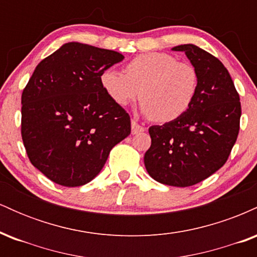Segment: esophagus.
I'll return each mask as SVG.
<instances>
[{"label":"esophagus","instance_id":"34e87169","mask_svg":"<svg viewBox=\"0 0 257 257\" xmlns=\"http://www.w3.org/2000/svg\"><path fill=\"white\" fill-rule=\"evenodd\" d=\"M145 126L139 124L137 120L133 119L132 120V133L133 134H138V133H141V132H145Z\"/></svg>","mask_w":257,"mask_h":257}]
</instances>
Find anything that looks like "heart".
<instances>
[{"mask_svg": "<svg viewBox=\"0 0 257 257\" xmlns=\"http://www.w3.org/2000/svg\"><path fill=\"white\" fill-rule=\"evenodd\" d=\"M100 83L116 105L125 106L140 96L143 111L150 118L167 123L191 107L199 88V76L193 65L178 61L169 53L149 52L133 58L124 73L105 70Z\"/></svg>", "mask_w": 257, "mask_h": 257, "instance_id": "1", "label": "heart"}]
</instances>
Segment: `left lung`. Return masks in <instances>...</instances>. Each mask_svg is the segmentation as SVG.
<instances>
[{
    "label": "left lung",
    "mask_w": 257,
    "mask_h": 257,
    "mask_svg": "<svg viewBox=\"0 0 257 257\" xmlns=\"http://www.w3.org/2000/svg\"><path fill=\"white\" fill-rule=\"evenodd\" d=\"M199 76L192 105L178 119L150 126L151 146L144 157L147 173L156 181L188 187L219 170L231 155L239 133V94L223 64L210 53L181 44Z\"/></svg>",
    "instance_id": "8db88e82"
}]
</instances>
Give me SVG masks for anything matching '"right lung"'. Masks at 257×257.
<instances>
[{
	"label": "right lung",
	"instance_id": "add662e5",
	"mask_svg": "<svg viewBox=\"0 0 257 257\" xmlns=\"http://www.w3.org/2000/svg\"><path fill=\"white\" fill-rule=\"evenodd\" d=\"M120 53L70 42L37 65L22 94V138L32 166L55 184L85 185L112 147L131 134V117L108 98L101 73Z\"/></svg>",
	"mask_w": 257,
	"mask_h": 257
}]
</instances>
